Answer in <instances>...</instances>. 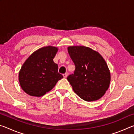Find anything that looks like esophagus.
Segmentation results:
<instances>
[{"label":"esophagus","mask_w":134,"mask_h":134,"mask_svg":"<svg viewBox=\"0 0 134 134\" xmlns=\"http://www.w3.org/2000/svg\"><path fill=\"white\" fill-rule=\"evenodd\" d=\"M67 76H68V73H65V74H63V76H64V78H66Z\"/></svg>","instance_id":"esophagus-1"}]
</instances>
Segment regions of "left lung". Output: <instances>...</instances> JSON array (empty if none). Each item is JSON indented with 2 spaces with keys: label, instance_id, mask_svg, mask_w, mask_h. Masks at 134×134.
<instances>
[{
  "label": "left lung",
  "instance_id": "left-lung-1",
  "mask_svg": "<svg viewBox=\"0 0 134 134\" xmlns=\"http://www.w3.org/2000/svg\"><path fill=\"white\" fill-rule=\"evenodd\" d=\"M75 65L74 73L67 80L74 92L87 102L97 100L108 89L110 74L105 60L97 52L84 46L68 47Z\"/></svg>",
  "mask_w": 134,
  "mask_h": 134
}]
</instances>
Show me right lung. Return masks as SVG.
Listing matches in <instances>:
<instances>
[{
	"instance_id": "add662e5",
	"label": "right lung",
	"mask_w": 134,
	"mask_h": 134,
	"mask_svg": "<svg viewBox=\"0 0 134 134\" xmlns=\"http://www.w3.org/2000/svg\"><path fill=\"white\" fill-rule=\"evenodd\" d=\"M58 51L52 46L35 51L25 61L19 73V81L24 91L32 96L40 97L50 91L63 79L53 58Z\"/></svg>"
}]
</instances>
